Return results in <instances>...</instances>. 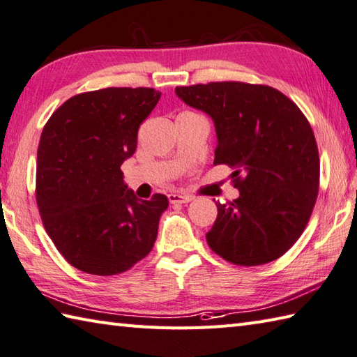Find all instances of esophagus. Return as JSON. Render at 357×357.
Wrapping results in <instances>:
<instances>
[{"mask_svg":"<svg viewBox=\"0 0 357 357\" xmlns=\"http://www.w3.org/2000/svg\"><path fill=\"white\" fill-rule=\"evenodd\" d=\"M168 199L172 205H181V203H188L192 200L191 195H188V194H169Z\"/></svg>","mask_w":357,"mask_h":357,"instance_id":"obj_1","label":"esophagus"}]
</instances>
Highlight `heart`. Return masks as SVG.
I'll use <instances>...</instances> for the list:
<instances>
[{
  "label": "heart",
  "mask_w": 357,
  "mask_h": 357,
  "mask_svg": "<svg viewBox=\"0 0 357 357\" xmlns=\"http://www.w3.org/2000/svg\"><path fill=\"white\" fill-rule=\"evenodd\" d=\"M181 114H185V112H181Z\"/></svg>",
  "instance_id": "obj_1"
}]
</instances>
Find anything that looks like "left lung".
<instances>
[{"mask_svg":"<svg viewBox=\"0 0 357 357\" xmlns=\"http://www.w3.org/2000/svg\"><path fill=\"white\" fill-rule=\"evenodd\" d=\"M186 105L214 121V165L234 169L238 199L217 203L209 248L240 266L283 256L307 227L319 192L314 134L293 100L271 86L217 82L178 86Z\"/></svg>","mask_w":357,"mask_h":357,"instance_id":"obj_1","label":"left lung"}]
</instances>
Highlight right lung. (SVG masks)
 Wrapping results in <instances>:
<instances>
[{
  "label": "right lung",
  "instance_id": "1",
  "mask_svg": "<svg viewBox=\"0 0 357 357\" xmlns=\"http://www.w3.org/2000/svg\"><path fill=\"white\" fill-rule=\"evenodd\" d=\"M151 87L78 93L46 123L36 154V205L56 250L77 270L114 275L146 257L168 197L140 200L120 166L155 107Z\"/></svg>",
  "mask_w": 357,
  "mask_h": 357
}]
</instances>
